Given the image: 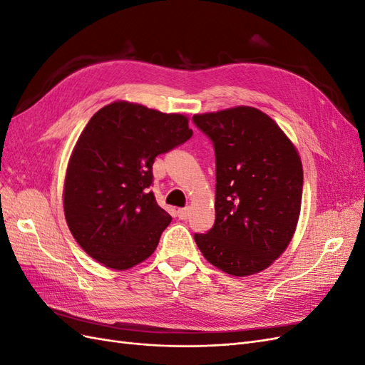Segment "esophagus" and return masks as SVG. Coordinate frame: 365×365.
<instances>
[{"mask_svg": "<svg viewBox=\"0 0 365 365\" xmlns=\"http://www.w3.org/2000/svg\"><path fill=\"white\" fill-rule=\"evenodd\" d=\"M189 213H190L189 208H180V210H178V217H180L181 220H185L187 217H189Z\"/></svg>", "mask_w": 365, "mask_h": 365, "instance_id": "1", "label": "esophagus"}]
</instances>
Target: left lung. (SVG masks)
<instances>
[{
  "label": "left lung",
  "mask_w": 365,
  "mask_h": 365,
  "mask_svg": "<svg viewBox=\"0 0 365 365\" xmlns=\"http://www.w3.org/2000/svg\"><path fill=\"white\" fill-rule=\"evenodd\" d=\"M213 141L216 219L195 235L204 257L244 277L267 269L288 248L300 216L302 160L275 121L251 106L193 115Z\"/></svg>",
  "instance_id": "obj_1"
}]
</instances>
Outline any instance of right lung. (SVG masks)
Instances as JSON below:
<instances>
[{
    "instance_id": "1",
    "label": "right lung",
    "mask_w": 365,
    "mask_h": 365,
    "mask_svg": "<svg viewBox=\"0 0 365 365\" xmlns=\"http://www.w3.org/2000/svg\"><path fill=\"white\" fill-rule=\"evenodd\" d=\"M192 135L185 115L125 101L91 117L63 184L65 219L88 256L123 271L155 251L172 217L149 190L152 164Z\"/></svg>"
}]
</instances>
